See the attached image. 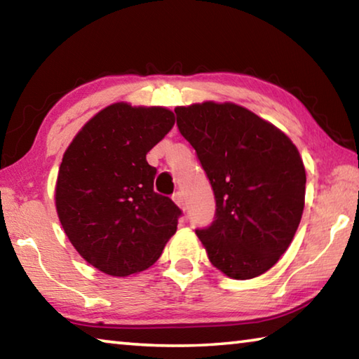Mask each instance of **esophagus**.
<instances>
[{"instance_id":"obj_1","label":"esophagus","mask_w":359,"mask_h":359,"mask_svg":"<svg viewBox=\"0 0 359 359\" xmlns=\"http://www.w3.org/2000/svg\"><path fill=\"white\" fill-rule=\"evenodd\" d=\"M172 199H174V203L179 205L180 209H185V194L182 193V191H177V193H174V196H172Z\"/></svg>"}]
</instances>
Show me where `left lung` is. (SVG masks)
<instances>
[{
  "label": "left lung",
  "mask_w": 359,
  "mask_h": 359,
  "mask_svg": "<svg viewBox=\"0 0 359 359\" xmlns=\"http://www.w3.org/2000/svg\"><path fill=\"white\" fill-rule=\"evenodd\" d=\"M174 111L215 194V220L196 229L210 263L236 280L264 274L299 226L306 198L299 151L277 126L234 102Z\"/></svg>",
  "instance_id": "left-lung-1"
}]
</instances>
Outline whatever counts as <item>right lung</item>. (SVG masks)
<instances>
[{
  "mask_svg": "<svg viewBox=\"0 0 359 359\" xmlns=\"http://www.w3.org/2000/svg\"><path fill=\"white\" fill-rule=\"evenodd\" d=\"M175 123L166 107L115 102L90 118L60 165L55 205L79 255L107 276L145 271L177 231L180 209L154 191L145 155Z\"/></svg>",
  "mask_w": 359,
  "mask_h": 359,
  "instance_id": "1",
  "label": "right lung"
}]
</instances>
